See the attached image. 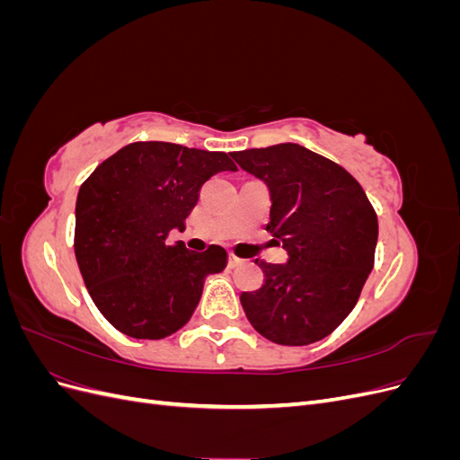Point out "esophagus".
Here are the masks:
<instances>
[{
	"mask_svg": "<svg viewBox=\"0 0 460 460\" xmlns=\"http://www.w3.org/2000/svg\"><path fill=\"white\" fill-rule=\"evenodd\" d=\"M242 262H243V261H242L240 257H235L234 253H230V255H228V267H230V269L238 267V264H242Z\"/></svg>",
	"mask_w": 460,
	"mask_h": 460,
	"instance_id": "1",
	"label": "esophagus"
}]
</instances>
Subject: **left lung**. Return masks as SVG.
I'll return each mask as SVG.
<instances>
[{"mask_svg":"<svg viewBox=\"0 0 460 460\" xmlns=\"http://www.w3.org/2000/svg\"><path fill=\"white\" fill-rule=\"evenodd\" d=\"M230 155L269 186L267 230L289 255L284 264L255 261L264 284L240 296L249 323L280 345L320 341L353 311L374 267V207L343 166L299 144Z\"/></svg>","mask_w":460,"mask_h":460,"instance_id":"obj_1","label":"left lung"}]
</instances>
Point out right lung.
<instances>
[{"label":"right lung","instance_id":"right-lung-1","mask_svg":"<svg viewBox=\"0 0 460 460\" xmlns=\"http://www.w3.org/2000/svg\"><path fill=\"white\" fill-rule=\"evenodd\" d=\"M220 171H235L222 151L169 142H134L105 159L80 186L75 255L95 307L119 332L161 340L196 311L205 276L225 270L226 252L196 253L171 232Z\"/></svg>","mask_w":460,"mask_h":460}]
</instances>
